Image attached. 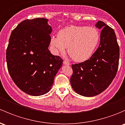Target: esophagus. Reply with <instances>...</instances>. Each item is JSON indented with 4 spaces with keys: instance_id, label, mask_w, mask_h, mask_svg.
Wrapping results in <instances>:
<instances>
[{
    "instance_id": "obj_1",
    "label": "esophagus",
    "mask_w": 125,
    "mask_h": 125,
    "mask_svg": "<svg viewBox=\"0 0 125 125\" xmlns=\"http://www.w3.org/2000/svg\"><path fill=\"white\" fill-rule=\"evenodd\" d=\"M63 64H64V65H70V63H69V62L67 61L66 60H63Z\"/></svg>"
}]
</instances>
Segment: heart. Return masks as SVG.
Masks as SVG:
<instances>
[{
	"label": "heart",
	"mask_w": 125,
	"mask_h": 125,
	"mask_svg": "<svg viewBox=\"0 0 125 125\" xmlns=\"http://www.w3.org/2000/svg\"><path fill=\"white\" fill-rule=\"evenodd\" d=\"M99 39V32L94 27L71 26L60 30L57 38L51 39V44L61 53H63L68 47L71 57L81 62L90 58Z\"/></svg>",
	"instance_id": "heart-1"
}]
</instances>
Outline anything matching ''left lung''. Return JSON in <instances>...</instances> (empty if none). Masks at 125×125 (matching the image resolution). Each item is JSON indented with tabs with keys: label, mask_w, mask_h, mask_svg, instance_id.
<instances>
[{
	"label": "left lung",
	"mask_w": 125,
	"mask_h": 125,
	"mask_svg": "<svg viewBox=\"0 0 125 125\" xmlns=\"http://www.w3.org/2000/svg\"><path fill=\"white\" fill-rule=\"evenodd\" d=\"M95 26L102 29L99 47L90 59L72 65V87L76 93L87 97L104 91L115 78L119 67L120 50L115 31L101 21Z\"/></svg>",
	"instance_id": "obj_1"
}]
</instances>
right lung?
Instances as JSON below:
<instances>
[{
    "mask_svg": "<svg viewBox=\"0 0 125 125\" xmlns=\"http://www.w3.org/2000/svg\"><path fill=\"white\" fill-rule=\"evenodd\" d=\"M44 18L25 20L13 30L6 49L8 70L13 81L27 94H47L63 59L48 50L52 27Z\"/></svg>",
    "mask_w": 125,
    "mask_h": 125,
    "instance_id": "obj_1",
    "label": "right lung"
}]
</instances>
